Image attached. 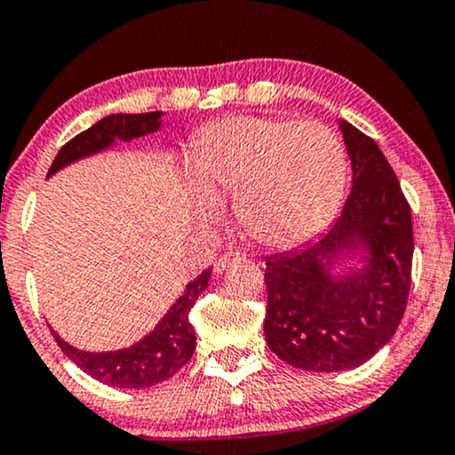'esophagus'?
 <instances>
[{
    "mask_svg": "<svg viewBox=\"0 0 455 455\" xmlns=\"http://www.w3.org/2000/svg\"><path fill=\"white\" fill-rule=\"evenodd\" d=\"M245 260V254L241 251H224V254L214 262V273H224L228 267H233L235 262Z\"/></svg>",
    "mask_w": 455,
    "mask_h": 455,
    "instance_id": "1",
    "label": "esophagus"
}]
</instances>
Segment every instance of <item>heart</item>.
<instances>
[{
	"label": "heart",
	"instance_id": "obj_1",
	"mask_svg": "<svg viewBox=\"0 0 455 455\" xmlns=\"http://www.w3.org/2000/svg\"><path fill=\"white\" fill-rule=\"evenodd\" d=\"M191 170L205 195H233L235 216L251 239L296 245L330 222L347 182V157L323 124L277 117H227L195 136Z\"/></svg>",
	"mask_w": 455,
	"mask_h": 455
}]
</instances>
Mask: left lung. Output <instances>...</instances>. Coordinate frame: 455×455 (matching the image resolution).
Returning a JSON list of instances; mask_svg holds the SVG:
<instances>
[{
  "label": "left lung",
  "mask_w": 455,
  "mask_h": 455,
  "mask_svg": "<svg viewBox=\"0 0 455 455\" xmlns=\"http://www.w3.org/2000/svg\"><path fill=\"white\" fill-rule=\"evenodd\" d=\"M350 188L340 216L319 239L267 258L264 336L281 361L307 371L363 365L395 336L411 287L413 228L393 168L370 136L340 124ZM367 243L365 269L331 278L326 264L342 249Z\"/></svg>",
  "instance_id": "8db88e82"
}]
</instances>
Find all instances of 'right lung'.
Listing matches in <instances>:
<instances>
[{
    "mask_svg": "<svg viewBox=\"0 0 455 455\" xmlns=\"http://www.w3.org/2000/svg\"><path fill=\"white\" fill-rule=\"evenodd\" d=\"M159 111L138 113V115H108L92 128L84 130L60 148L54 164L50 165L48 176L65 168L75 159L85 155L99 153L100 148L113 145L115 138L119 140H132L140 138L159 128ZM212 270H204L197 279L187 285L185 294L178 298L174 307L168 310L159 325L142 338L134 347L124 350H111V353H85V350L73 348L56 331H52L54 340L59 342L62 353L82 367L88 376L102 384L117 388H148L155 384L168 380L180 367H185L195 353V330L188 323V313L197 302L201 291L208 287Z\"/></svg>",
    "mask_w": 455,
    "mask_h": 455,
    "instance_id": "1",
    "label": "right lung"
}]
</instances>
